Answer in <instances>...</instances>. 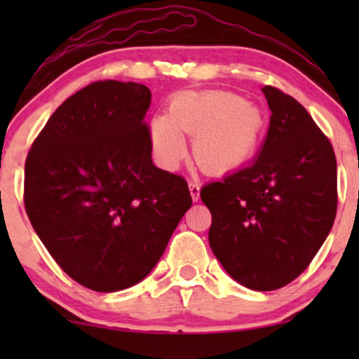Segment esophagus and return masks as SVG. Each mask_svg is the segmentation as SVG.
I'll list each match as a JSON object with an SVG mask.
<instances>
[{
	"instance_id": "34e87169",
	"label": "esophagus",
	"mask_w": 359,
	"mask_h": 359,
	"mask_svg": "<svg viewBox=\"0 0 359 359\" xmlns=\"http://www.w3.org/2000/svg\"><path fill=\"white\" fill-rule=\"evenodd\" d=\"M189 191H191L194 203H197V201H199V194H201V184L197 182V180H191V182H189Z\"/></svg>"
}]
</instances>
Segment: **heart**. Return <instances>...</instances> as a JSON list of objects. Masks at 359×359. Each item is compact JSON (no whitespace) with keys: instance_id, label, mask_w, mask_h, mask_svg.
I'll return each instance as SVG.
<instances>
[{"instance_id":"1","label":"heart","mask_w":359,"mask_h":359,"mask_svg":"<svg viewBox=\"0 0 359 359\" xmlns=\"http://www.w3.org/2000/svg\"><path fill=\"white\" fill-rule=\"evenodd\" d=\"M263 125L262 111L236 93H180L168 102L167 116L151 119L150 142L160 165L174 168L185 151L182 137H191L196 162L208 172H224L250 158Z\"/></svg>"}]
</instances>
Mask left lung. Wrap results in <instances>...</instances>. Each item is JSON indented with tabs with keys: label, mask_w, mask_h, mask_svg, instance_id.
<instances>
[{
	"label": "left lung",
	"mask_w": 359,
	"mask_h": 359,
	"mask_svg": "<svg viewBox=\"0 0 359 359\" xmlns=\"http://www.w3.org/2000/svg\"><path fill=\"white\" fill-rule=\"evenodd\" d=\"M269 133L250 165L201 189L211 211L209 245L241 285L285 287L311 265L337 211L334 148L307 109L273 86L263 88Z\"/></svg>",
	"instance_id": "1"
}]
</instances>
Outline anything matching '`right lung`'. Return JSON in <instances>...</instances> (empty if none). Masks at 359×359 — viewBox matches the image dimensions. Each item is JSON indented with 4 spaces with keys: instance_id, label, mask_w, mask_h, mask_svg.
<instances>
[{
    "instance_id": "obj_1",
    "label": "right lung",
    "mask_w": 359,
    "mask_h": 359,
    "mask_svg": "<svg viewBox=\"0 0 359 359\" xmlns=\"http://www.w3.org/2000/svg\"><path fill=\"white\" fill-rule=\"evenodd\" d=\"M150 101L137 82H93L62 102L27 155L28 219L57 265L90 290L145 278L192 205L184 177L151 162Z\"/></svg>"
}]
</instances>
